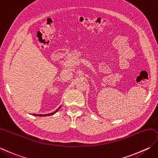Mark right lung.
Masks as SVG:
<instances>
[{
    "mask_svg": "<svg viewBox=\"0 0 158 158\" xmlns=\"http://www.w3.org/2000/svg\"><path fill=\"white\" fill-rule=\"evenodd\" d=\"M61 107V106L60 107H59V108L57 110H56L55 111V112H52V113H50V114H33V116H51V115H53L54 114H55L56 113L57 111L59 110V109H60V108Z\"/></svg>",
    "mask_w": 158,
    "mask_h": 158,
    "instance_id": "right-lung-1",
    "label": "right lung"
}]
</instances>
